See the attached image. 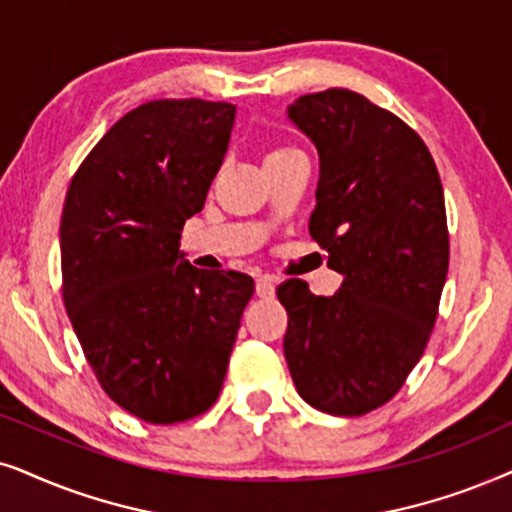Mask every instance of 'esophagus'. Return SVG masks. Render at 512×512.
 <instances>
[{
    "label": "esophagus",
    "instance_id": "1",
    "mask_svg": "<svg viewBox=\"0 0 512 512\" xmlns=\"http://www.w3.org/2000/svg\"><path fill=\"white\" fill-rule=\"evenodd\" d=\"M255 290H257V295L264 297V299L274 297V292H276V281H274V276H260V278H257Z\"/></svg>",
    "mask_w": 512,
    "mask_h": 512
}]
</instances>
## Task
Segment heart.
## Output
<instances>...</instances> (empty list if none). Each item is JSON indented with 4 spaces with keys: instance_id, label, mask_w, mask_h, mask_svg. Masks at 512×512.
<instances>
[{
    "instance_id": "obj_1",
    "label": "heart",
    "mask_w": 512,
    "mask_h": 512,
    "mask_svg": "<svg viewBox=\"0 0 512 512\" xmlns=\"http://www.w3.org/2000/svg\"><path fill=\"white\" fill-rule=\"evenodd\" d=\"M299 149H295V147H288V145H283V147H276V149H271L269 152V156L267 159H281V156H288V154H297Z\"/></svg>"
}]
</instances>
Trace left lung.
Returning <instances> with one entry per match:
<instances>
[{
	"instance_id": "8db88e82",
	"label": "left lung",
	"mask_w": 512,
	"mask_h": 512,
	"mask_svg": "<svg viewBox=\"0 0 512 512\" xmlns=\"http://www.w3.org/2000/svg\"><path fill=\"white\" fill-rule=\"evenodd\" d=\"M320 156L309 234L342 274L332 297L278 285L283 349L306 403L337 417L386 405L431 339L449 267L445 194L419 133L360 93L327 88L288 109Z\"/></svg>"
}]
</instances>
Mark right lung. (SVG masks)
I'll list each match as a JSON object with an SVG mask.
<instances>
[{"mask_svg": "<svg viewBox=\"0 0 512 512\" xmlns=\"http://www.w3.org/2000/svg\"><path fill=\"white\" fill-rule=\"evenodd\" d=\"M236 105L163 98L102 135L67 187L60 267L67 316L109 398L149 424L213 407L255 283L182 260Z\"/></svg>", "mask_w": 512, "mask_h": 512, "instance_id": "add662e5", "label": "right lung"}]
</instances>
